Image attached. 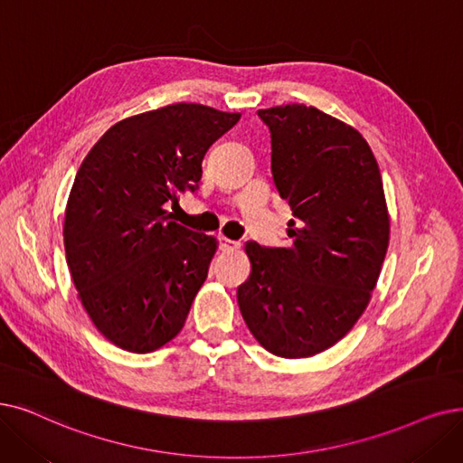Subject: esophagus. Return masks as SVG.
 Listing matches in <instances>:
<instances>
[{
    "mask_svg": "<svg viewBox=\"0 0 463 463\" xmlns=\"http://www.w3.org/2000/svg\"><path fill=\"white\" fill-rule=\"evenodd\" d=\"M219 248H221V251H236L240 248V242L223 236V238H219Z\"/></svg>",
    "mask_w": 463,
    "mask_h": 463,
    "instance_id": "1",
    "label": "esophagus"
}]
</instances>
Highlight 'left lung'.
Masks as SVG:
<instances>
[{
  "label": "left lung",
  "instance_id": "left-lung-1",
  "mask_svg": "<svg viewBox=\"0 0 463 463\" xmlns=\"http://www.w3.org/2000/svg\"><path fill=\"white\" fill-rule=\"evenodd\" d=\"M274 185L295 219L289 246L246 244L238 307L259 345L298 359L331 348L369 305L390 242L376 158L355 128L303 104L257 111Z\"/></svg>",
  "mask_w": 463,
  "mask_h": 463
}]
</instances>
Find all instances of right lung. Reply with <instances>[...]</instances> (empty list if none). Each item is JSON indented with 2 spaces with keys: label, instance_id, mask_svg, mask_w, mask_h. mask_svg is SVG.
I'll return each instance as SVG.
<instances>
[{
  "label": "right lung",
  "instance_id": "right-lung-1",
  "mask_svg": "<svg viewBox=\"0 0 463 463\" xmlns=\"http://www.w3.org/2000/svg\"><path fill=\"white\" fill-rule=\"evenodd\" d=\"M240 113L174 104L113 125L85 156L66 206L79 298L109 343L149 354L182 331L217 250L168 204L198 189L203 158Z\"/></svg>",
  "mask_w": 463,
  "mask_h": 463
}]
</instances>
